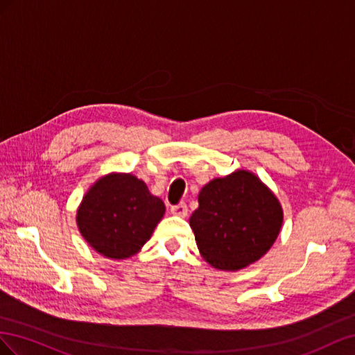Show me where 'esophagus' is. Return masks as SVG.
Returning <instances> with one entry per match:
<instances>
[{"label":"esophagus","mask_w":355,"mask_h":355,"mask_svg":"<svg viewBox=\"0 0 355 355\" xmlns=\"http://www.w3.org/2000/svg\"><path fill=\"white\" fill-rule=\"evenodd\" d=\"M187 205L184 204V202H181V204H178V205H174V207H171V212L174 216H178V217H186L187 216Z\"/></svg>","instance_id":"obj_1"}]
</instances>
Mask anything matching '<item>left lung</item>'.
Instances as JSON below:
<instances>
[{
	"label": "left lung",
	"instance_id": "8db88e82",
	"mask_svg": "<svg viewBox=\"0 0 355 355\" xmlns=\"http://www.w3.org/2000/svg\"><path fill=\"white\" fill-rule=\"evenodd\" d=\"M198 200L190 227L202 257L220 270H239L257 261L282 226L279 200L245 169L209 181Z\"/></svg>",
	"mask_w": 355,
	"mask_h": 355
}]
</instances>
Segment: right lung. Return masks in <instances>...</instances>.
<instances>
[{
	"mask_svg": "<svg viewBox=\"0 0 355 355\" xmlns=\"http://www.w3.org/2000/svg\"><path fill=\"white\" fill-rule=\"evenodd\" d=\"M165 214L162 199L132 174H108L87 190L77 226L87 244L108 259L137 254Z\"/></svg>",
	"mask_w": 355,
	"mask_h": 355,
	"instance_id": "obj_1",
	"label": "right lung"
}]
</instances>
